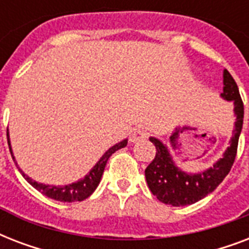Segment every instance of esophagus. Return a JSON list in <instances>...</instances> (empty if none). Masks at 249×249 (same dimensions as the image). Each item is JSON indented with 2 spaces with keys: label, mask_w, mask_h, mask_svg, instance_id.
Here are the masks:
<instances>
[{
  "label": "esophagus",
  "mask_w": 249,
  "mask_h": 249,
  "mask_svg": "<svg viewBox=\"0 0 249 249\" xmlns=\"http://www.w3.org/2000/svg\"><path fill=\"white\" fill-rule=\"evenodd\" d=\"M148 137V133L142 128H136L132 132V136H130V141H132L133 143H136V142H140L142 140H146Z\"/></svg>",
  "instance_id": "esophagus-1"
}]
</instances>
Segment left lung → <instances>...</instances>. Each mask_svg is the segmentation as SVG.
Listing matches in <instances>:
<instances>
[{"label": "left lung", "mask_w": 249, "mask_h": 249, "mask_svg": "<svg viewBox=\"0 0 249 249\" xmlns=\"http://www.w3.org/2000/svg\"><path fill=\"white\" fill-rule=\"evenodd\" d=\"M221 97L226 101L234 102L236 121L230 146L225 151L224 156L212 168L200 173H186L174 164L169 148L163 142L154 137L150 138L152 143L155 144L156 155L155 159L144 170V176L151 193L164 204L183 207L196 203L214 191L231 169L243 126L244 107L238 85L228 70H224V91L221 93ZM170 146L173 148L177 147V141L172 138Z\"/></svg>", "instance_id": "1"}]
</instances>
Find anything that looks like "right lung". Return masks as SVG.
Listing matches in <instances>:
<instances>
[{"label":"right lung","mask_w":249,"mask_h":249,"mask_svg":"<svg viewBox=\"0 0 249 249\" xmlns=\"http://www.w3.org/2000/svg\"><path fill=\"white\" fill-rule=\"evenodd\" d=\"M7 143H9L11 156H13L14 161H15V158H14L13 151H11V146H10L9 132H7ZM126 143H128V140H124L115 144V146H112L109 150H107V151L105 152V155L102 156L101 159H99V161L94 165L93 169L90 170L89 173L86 174L83 179H80V181L75 182V183H71V185L50 186L45 185V183H38V182L33 181L32 178H29L28 176H25V174L23 173V170H21L19 166H18V169L20 170V173L23 174V177H24L35 189L38 190L41 194H44V195H46V196L50 197V199H54V200L58 201H66V203L83 201L85 200L86 197H89L90 195L94 193V190L97 189V186L99 185L102 174L105 172L106 164H107V160L109 159V156L112 155L115 151H117V150L125 147ZM15 164H17V161H15Z\"/></svg>","instance_id":"add662e5"}]
</instances>
